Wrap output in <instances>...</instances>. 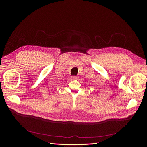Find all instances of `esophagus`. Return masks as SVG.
I'll list each match as a JSON object with an SVG mask.
<instances>
[{
    "label": "esophagus",
    "instance_id": "1",
    "mask_svg": "<svg viewBox=\"0 0 147 147\" xmlns=\"http://www.w3.org/2000/svg\"><path fill=\"white\" fill-rule=\"evenodd\" d=\"M72 79H78V77L76 76H72Z\"/></svg>",
    "mask_w": 147,
    "mask_h": 147
}]
</instances>
